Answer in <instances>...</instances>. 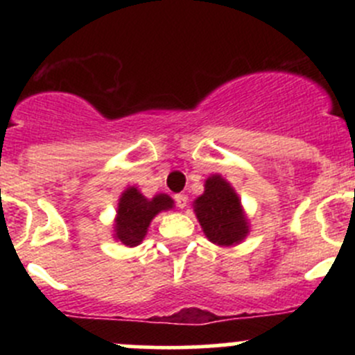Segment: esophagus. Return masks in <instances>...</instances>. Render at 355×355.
<instances>
[{
    "label": "esophagus",
    "instance_id": "obj_1",
    "mask_svg": "<svg viewBox=\"0 0 355 355\" xmlns=\"http://www.w3.org/2000/svg\"><path fill=\"white\" fill-rule=\"evenodd\" d=\"M175 200H177V206L184 209V207L187 206L189 198H187V196H185V194H177V196H175Z\"/></svg>",
    "mask_w": 355,
    "mask_h": 355
}]
</instances>
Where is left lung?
<instances>
[{"label": "left lung", "mask_w": 355, "mask_h": 355, "mask_svg": "<svg viewBox=\"0 0 355 355\" xmlns=\"http://www.w3.org/2000/svg\"><path fill=\"white\" fill-rule=\"evenodd\" d=\"M194 211L202 232L213 244H241L249 234V223L241 199L221 175H211L204 184V194L194 200Z\"/></svg>", "instance_id": "obj_1"}]
</instances>
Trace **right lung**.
Instances as JSON below:
<instances>
[{
  "mask_svg": "<svg viewBox=\"0 0 355 355\" xmlns=\"http://www.w3.org/2000/svg\"><path fill=\"white\" fill-rule=\"evenodd\" d=\"M173 207V199L166 194H157L153 199L144 198L137 187H128L118 200L114 218V239L128 247H135L148 234L153 218L161 211Z\"/></svg>",
  "mask_w": 355,
  "mask_h": 355,
  "instance_id": "add662e5",
  "label": "right lung"
}]
</instances>
